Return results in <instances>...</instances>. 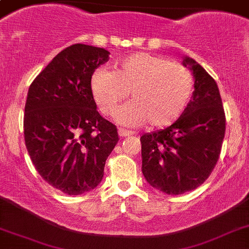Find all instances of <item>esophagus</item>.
Segmentation results:
<instances>
[{
	"instance_id": "34e87169",
	"label": "esophagus",
	"mask_w": 249,
	"mask_h": 249,
	"mask_svg": "<svg viewBox=\"0 0 249 249\" xmlns=\"http://www.w3.org/2000/svg\"><path fill=\"white\" fill-rule=\"evenodd\" d=\"M118 135L120 138L123 137H129V136H132L133 132L132 131H129V130H124V129H119L118 130Z\"/></svg>"
}]
</instances>
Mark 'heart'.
<instances>
[{"label":"heart","mask_w":249,"mask_h":249,"mask_svg":"<svg viewBox=\"0 0 249 249\" xmlns=\"http://www.w3.org/2000/svg\"><path fill=\"white\" fill-rule=\"evenodd\" d=\"M193 85L187 67L147 53L119 60L113 71L98 68L91 76L92 95L106 116L116 112L130 91L133 100L116 113V122L126 126L170 125L187 107Z\"/></svg>","instance_id":"obj_1"}]
</instances>
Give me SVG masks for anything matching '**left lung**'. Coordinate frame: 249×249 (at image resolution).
Segmentation results:
<instances>
[{
  "label": "left lung",
  "mask_w": 249,
  "mask_h": 249,
  "mask_svg": "<svg viewBox=\"0 0 249 249\" xmlns=\"http://www.w3.org/2000/svg\"><path fill=\"white\" fill-rule=\"evenodd\" d=\"M194 92L182 116L170 126L141 137L142 171L146 182L168 195H181L206 181L216 165L226 117L217 84L189 56Z\"/></svg>",
  "instance_id": "8db88e82"
}]
</instances>
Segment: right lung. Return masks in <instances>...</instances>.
I'll return each mask as SVG.
<instances>
[{
  "mask_svg": "<svg viewBox=\"0 0 249 249\" xmlns=\"http://www.w3.org/2000/svg\"><path fill=\"white\" fill-rule=\"evenodd\" d=\"M110 52L75 43L61 51L29 86L24 106V142L48 184L67 195L94 189L118 143L112 123L97 111L91 76Z\"/></svg>",
  "mask_w": 249,
  "mask_h": 249,
  "instance_id": "add662e5",
  "label": "right lung"
}]
</instances>
